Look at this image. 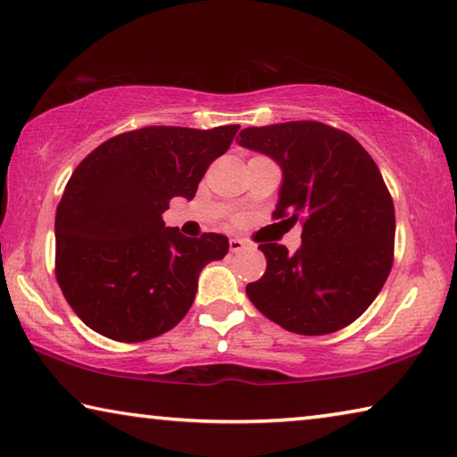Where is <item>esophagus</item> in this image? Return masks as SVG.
Instances as JSON below:
<instances>
[{
	"label": "esophagus",
	"instance_id": "esophagus-1",
	"mask_svg": "<svg viewBox=\"0 0 457 457\" xmlns=\"http://www.w3.org/2000/svg\"><path fill=\"white\" fill-rule=\"evenodd\" d=\"M245 245H248V244H245L242 237H231V240H229V250L231 252H242Z\"/></svg>",
	"mask_w": 457,
	"mask_h": 457
}]
</instances>
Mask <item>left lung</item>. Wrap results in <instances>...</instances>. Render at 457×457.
<instances>
[{"instance_id":"1","label":"left lung","mask_w":457,"mask_h":457,"mask_svg":"<svg viewBox=\"0 0 457 457\" xmlns=\"http://www.w3.org/2000/svg\"><path fill=\"white\" fill-rule=\"evenodd\" d=\"M240 146L278 162L272 217L303 226L295 254L280 244L258 245L266 272L245 295L287 331L344 329L370 307L393 268L395 205L378 166L356 137L321 121L245 128Z\"/></svg>"}]
</instances>
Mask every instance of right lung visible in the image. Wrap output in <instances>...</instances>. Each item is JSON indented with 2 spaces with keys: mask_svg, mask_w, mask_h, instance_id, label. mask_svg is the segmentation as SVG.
I'll use <instances>...</instances> for the list:
<instances>
[{
  "mask_svg": "<svg viewBox=\"0 0 457 457\" xmlns=\"http://www.w3.org/2000/svg\"><path fill=\"white\" fill-rule=\"evenodd\" d=\"M240 126H148L113 136L72 172L56 207L54 272L72 311L115 342H146L183 320L221 234L166 228L172 197L193 199Z\"/></svg>",
  "mask_w": 457,
  "mask_h": 457,
  "instance_id": "right-lung-1",
  "label": "right lung"
}]
</instances>
